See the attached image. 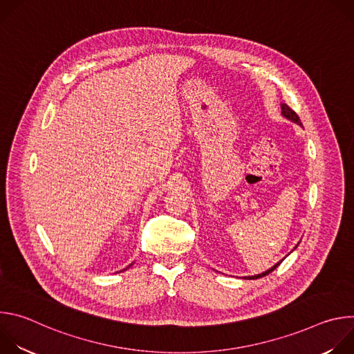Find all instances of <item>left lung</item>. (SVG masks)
Masks as SVG:
<instances>
[{"mask_svg":"<svg viewBox=\"0 0 354 354\" xmlns=\"http://www.w3.org/2000/svg\"><path fill=\"white\" fill-rule=\"evenodd\" d=\"M281 115L286 118V119H288V120H291V122H294V123H298L299 126H301V122H299V118H298V115L288 106V105H286V104H283L281 105ZM297 248V246H295ZM280 265V262L279 263H276L273 268H270L269 270H266V272H263V273H261V274H255V276H248V277H245V279H248V280H255V279H261V277H265V276H268L269 273H272L277 266Z\"/></svg>","mask_w":354,"mask_h":354,"instance_id":"left-lung-1","label":"left lung"}]
</instances>
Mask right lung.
I'll return each mask as SVG.
<instances>
[{
    "mask_svg": "<svg viewBox=\"0 0 354 354\" xmlns=\"http://www.w3.org/2000/svg\"><path fill=\"white\" fill-rule=\"evenodd\" d=\"M130 266H131V265H130ZM130 266H129V268H130Z\"/></svg>",
    "mask_w": 354,
    "mask_h": 354,
    "instance_id": "obj_1",
    "label": "right lung"
}]
</instances>
